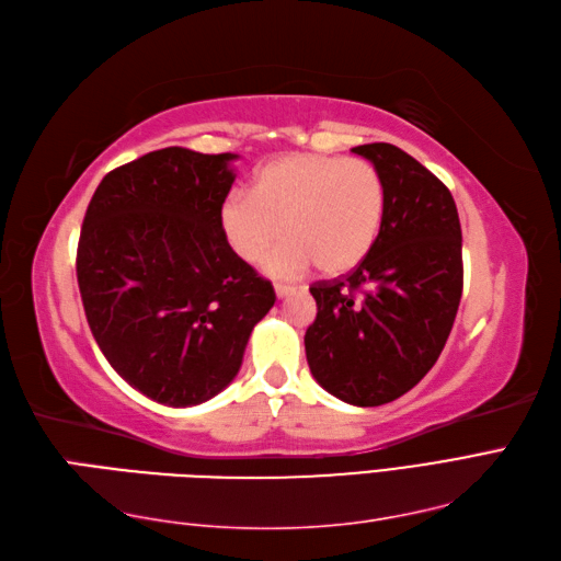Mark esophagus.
Returning a JSON list of instances; mask_svg holds the SVG:
<instances>
[{"label": "esophagus", "mask_w": 561, "mask_h": 561, "mask_svg": "<svg viewBox=\"0 0 561 561\" xmlns=\"http://www.w3.org/2000/svg\"><path fill=\"white\" fill-rule=\"evenodd\" d=\"M273 290H276V297L278 299H283V297H288V295H293L295 293V288H293V285H276V288H273Z\"/></svg>", "instance_id": "esophagus-1"}]
</instances>
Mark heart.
Segmentation results:
<instances>
[{"label":"heart","instance_id":"heart-1","mask_svg":"<svg viewBox=\"0 0 561 561\" xmlns=\"http://www.w3.org/2000/svg\"><path fill=\"white\" fill-rule=\"evenodd\" d=\"M386 216V183L374 163L323 154H290L256 171L250 195H230L221 228L248 264L295 278L313 264L325 276L357 268L374 250Z\"/></svg>","mask_w":561,"mask_h":561}]
</instances>
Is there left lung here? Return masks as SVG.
Instances as JSON below:
<instances>
[{
  "instance_id": "8db88e82",
  "label": "left lung",
  "mask_w": 561,
  "mask_h": 561,
  "mask_svg": "<svg viewBox=\"0 0 561 561\" xmlns=\"http://www.w3.org/2000/svg\"><path fill=\"white\" fill-rule=\"evenodd\" d=\"M386 183L374 250L335 280L313 283L305 350L317 383L354 407L402 398L438 362L459 309L461 226L449 190L388 142L352 149Z\"/></svg>"
}]
</instances>
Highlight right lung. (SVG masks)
<instances>
[{"mask_svg": "<svg viewBox=\"0 0 561 561\" xmlns=\"http://www.w3.org/2000/svg\"><path fill=\"white\" fill-rule=\"evenodd\" d=\"M238 154L167 147L108 171L78 240V288L114 371L167 407L236 378L273 285L230 248L221 207Z\"/></svg>", "mask_w": 561, "mask_h": 561, "instance_id": "right-lung-1", "label": "right lung"}]
</instances>
